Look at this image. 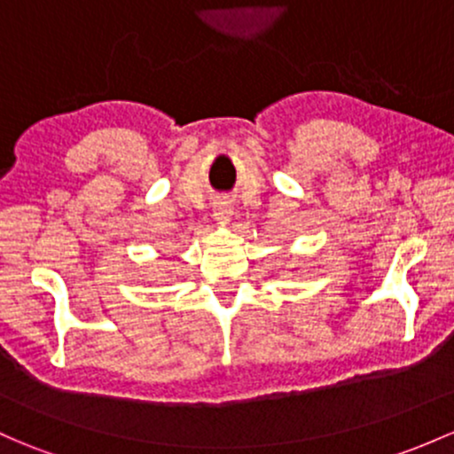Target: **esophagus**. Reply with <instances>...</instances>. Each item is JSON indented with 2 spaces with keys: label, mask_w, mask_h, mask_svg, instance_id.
<instances>
[{
  "label": "esophagus",
  "mask_w": 454,
  "mask_h": 454,
  "mask_svg": "<svg viewBox=\"0 0 454 454\" xmlns=\"http://www.w3.org/2000/svg\"><path fill=\"white\" fill-rule=\"evenodd\" d=\"M231 213H232V208L228 207V202H219L217 207H215V217H219V219L231 217Z\"/></svg>",
  "instance_id": "obj_1"
}]
</instances>
